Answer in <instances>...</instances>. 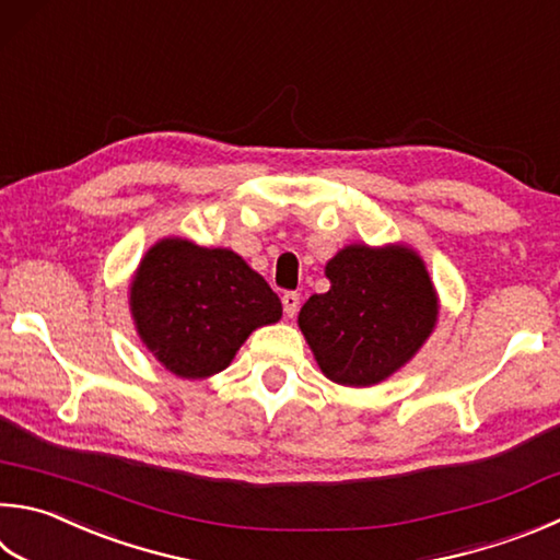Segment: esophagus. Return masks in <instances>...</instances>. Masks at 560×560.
Wrapping results in <instances>:
<instances>
[{
  "label": "esophagus",
  "instance_id": "obj_1",
  "mask_svg": "<svg viewBox=\"0 0 560 560\" xmlns=\"http://www.w3.org/2000/svg\"><path fill=\"white\" fill-rule=\"evenodd\" d=\"M281 303H283V313L289 315V318H293V315H296V311H299V303H301V296L296 291H287L281 296Z\"/></svg>",
  "mask_w": 560,
  "mask_h": 560
}]
</instances>
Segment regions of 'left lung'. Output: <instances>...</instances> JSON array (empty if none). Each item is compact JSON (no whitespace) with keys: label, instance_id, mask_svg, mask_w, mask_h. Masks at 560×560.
I'll return each mask as SVG.
<instances>
[{"label":"left lung","instance_id":"obj_1","mask_svg":"<svg viewBox=\"0 0 560 560\" xmlns=\"http://www.w3.org/2000/svg\"><path fill=\"white\" fill-rule=\"evenodd\" d=\"M330 289L299 313L313 358L342 386H372L404 368L439 320L423 259L406 245H350L325 264Z\"/></svg>","mask_w":560,"mask_h":560}]
</instances>
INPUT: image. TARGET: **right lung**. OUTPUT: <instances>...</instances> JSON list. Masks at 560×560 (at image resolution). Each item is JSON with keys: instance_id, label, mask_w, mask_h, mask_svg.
Segmentation results:
<instances>
[{"instance_id": "obj_1", "label": "right lung", "mask_w": 560, "mask_h": 560, "mask_svg": "<svg viewBox=\"0 0 560 560\" xmlns=\"http://www.w3.org/2000/svg\"><path fill=\"white\" fill-rule=\"evenodd\" d=\"M129 308L149 352L183 380L228 368L252 330L281 318V301L232 249L156 242L131 279Z\"/></svg>"}]
</instances>
